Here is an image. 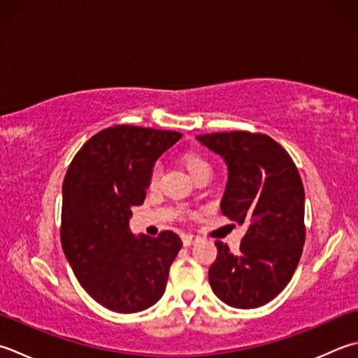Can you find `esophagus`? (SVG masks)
<instances>
[{
    "label": "esophagus",
    "mask_w": 358,
    "mask_h": 358,
    "mask_svg": "<svg viewBox=\"0 0 358 358\" xmlns=\"http://www.w3.org/2000/svg\"><path fill=\"white\" fill-rule=\"evenodd\" d=\"M200 241L199 236H194V234H185L183 236V245L185 247H191V245L197 243Z\"/></svg>",
    "instance_id": "esophagus-1"
}]
</instances>
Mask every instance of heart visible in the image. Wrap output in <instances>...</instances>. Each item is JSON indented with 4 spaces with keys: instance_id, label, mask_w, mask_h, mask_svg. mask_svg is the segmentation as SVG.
I'll return each mask as SVG.
<instances>
[{
    "instance_id": "b5f03b06",
    "label": "heart",
    "mask_w": 358,
    "mask_h": 358,
    "mask_svg": "<svg viewBox=\"0 0 358 358\" xmlns=\"http://www.w3.org/2000/svg\"><path fill=\"white\" fill-rule=\"evenodd\" d=\"M181 164L185 166V169L187 171V173L191 175L192 178L195 177V175L203 172V171H211V167H209L208 161L203 158L201 155H199V153H192V152L185 153V155L181 157ZM158 178H159L158 169H153L152 177H150V183L157 185Z\"/></svg>"
}]
</instances>
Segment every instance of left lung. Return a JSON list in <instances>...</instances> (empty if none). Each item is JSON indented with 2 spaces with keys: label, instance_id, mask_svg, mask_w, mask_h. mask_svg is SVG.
I'll list each match as a JSON object with an SVG mask.
<instances>
[{
  "label": "left lung",
  "instance_id": "1",
  "mask_svg": "<svg viewBox=\"0 0 358 358\" xmlns=\"http://www.w3.org/2000/svg\"><path fill=\"white\" fill-rule=\"evenodd\" d=\"M197 139L227 164L222 214L247 225L239 253L215 242L209 284L225 304L256 309L278 296L298 267L306 241L303 181L289 153L267 135L231 131Z\"/></svg>",
  "mask_w": 358,
  "mask_h": 358
}]
</instances>
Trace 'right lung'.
<instances>
[{
    "mask_svg": "<svg viewBox=\"0 0 358 358\" xmlns=\"http://www.w3.org/2000/svg\"><path fill=\"white\" fill-rule=\"evenodd\" d=\"M178 131L115 125L82 145L63 180L62 248L77 281L119 313L149 309L163 296L183 247L172 231L135 236L131 206L143 205L157 159Z\"/></svg>",
    "mask_w": 358,
    "mask_h": 358,
    "instance_id": "add662e5",
    "label": "right lung"
}]
</instances>
